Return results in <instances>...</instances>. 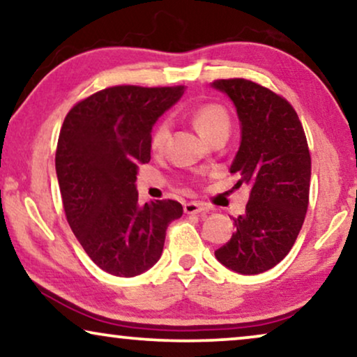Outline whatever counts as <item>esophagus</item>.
<instances>
[{
    "label": "esophagus",
    "instance_id": "34e87169",
    "mask_svg": "<svg viewBox=\"0 0 357 357\" xmlns=\"http://www.w3.org/2000/svg\"><path fill=\"white\" fill-rule=\"evenodd\" d=\"M183 211L187 214H198L206 211V206L203 203H197V202H190L183 206Z\"/></svg>",
    "mask_w": 357,
    "mask_h": 357
}]
</instances>
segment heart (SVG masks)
Wrapping results in <instances>:
<instances>
[{"label": "heart", "mask_w": 357, "mask_h": 357, "mask_svg": "<svg viewBox=\"0 0 357 357\" xmlns=\"http://www.w3.org/2000/svg\"><path fill=\"white\" fill-rule=\"evenodd\" d=\"M192 120L197 131L203 139H209L213 135L219 133V131L227 130L229 131V115L224 110V107L218 104H204L198 107L192 114ZM170 125L169 121H160L158 128L154 130L153 135V148L159 149L162 148L165 139L169 138Z\"/></svg>", "instance_id": "heart-1"}]
</instances>
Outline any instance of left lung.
Wrapping results in <instances>:
<instances>
[{
	"label": "left lung",
	"mask_w": 357,
	"mask_h": 357,
	"mask_svg": "<svg viewBox=\"0 0 357 357\" xmlns=\"http://www.w3.org/2000/svg\"><path fill=\"white\" fill-rule=\"evenodd\" d=\"M232 100L241 121V146L231 164L236 187L245 183V213L234 218L231 241L214 252L241 275L271 270L299 236L309 206L310 154L299 116L286 99L257 82L219 79L211 84Z\"/></svg>",
	"instance_id": "obj_1"
}]
</instances>
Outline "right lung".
Returning <instances> with one entry per match:
<instances>
[{
  "mask_svg": "<svg viewBox=\"0 0 357 357\" xmlns=\"http://www.w3.org/2000/svg\"><path fill=\"white\" fill-rule=\"evenodd\" d=\"M187 87L115 86L76 104L63 121L55 167L68 224L91 260L133 278L162 255L174 199L139 204L136 175L151 160V131Z\"/></svg>",
  "mask_w": 357,
  "mask_h": 357,
  "instance_id": "right-lung-1",
  "label": "right lung"
}]
</instances>
